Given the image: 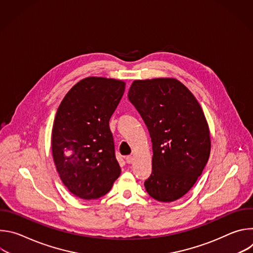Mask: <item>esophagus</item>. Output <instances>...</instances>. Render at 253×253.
Masks as SVG:
<instances>
[{"label":"esophagus","instance_id":"34e87169","mask_svg":"<svg viewBox=\"0 0 253 253\" xmlns=\"http://www.w3.org/2000/svg\"><path fill=\"white\" fill-rule=\"evenodd\" d=\"M133 161H134V157H133L132 155H128V156H126V162H127V163L131 164V163H133Z\"/></svg>","mask_w":253,"mask_h":253}]
</instances>
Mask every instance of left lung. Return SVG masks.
<instances>
[{
	"label": "left lung",
	"instance_id": "left-lung-1",
	"mask_svg": "<svg viewBox=\"0 0 253 253\" xmlns=\"http://www.w3.org/2000/svg\"><path fill=\"white\" fill-rule=\"evenodd\" d=\"M130 102L145 122L152 142L148 194L161 202L184 196L201 175L211 140L202 108L189 89L175 78L135 80Z\"/></svg>",
	"mask_w": 253,
	"mask_h": 253
}]
</instances>
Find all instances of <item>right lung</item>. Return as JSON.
<instances>
[{
	"mask_svg": "<svg viewBox=\"0 0 253 253\" xmlns=\"http://www.w3.org/2000/svg\"><path fill=\"white\" fill-rule=\"evenodd\" d=\"M125 85L122 80L87 77L69 90L57 110L53 159L64 185L81 199L105 195L121 173L109 120Z\"/></svg>",
	"mask_w": 253,
	"mask_h": 253,
	"instance_id": "right-lung-1",
	"label": "right lung"
}]
</instances>
